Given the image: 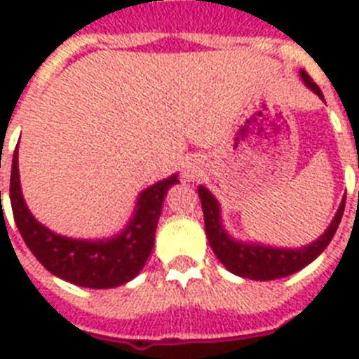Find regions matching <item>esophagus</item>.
Returning a JSON list of instances; mask_svg holds the SVG:
<instances>
[{
  "label": "esophagus",
  "instance_id": "1",
  "mask_svg": "<svg viewBox=\"0 0 359 359\" xmlns=\"http://www.w3.org/2000/svg\"><path fill=\"white\" fill-rule=\"evenodd\" d=\"M201 173H203V163L199 158H190V160L182 165V175H184V179L194 180L197 179Z\"/></svg>",
  "mask_w": 359,
  "mask_h": 359
}]
</instances>
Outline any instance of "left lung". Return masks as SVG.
<instances>
[{"instance_id":"8db88e82","label":"left lung","mask_w":359,"mask_h":359,"mask_svg":"<svg viewBox=\"0 0 359 359\" xmlns=\"http://www.w3.org/2000/svg\"><path fill=\"white\" fill-rule=\"evenodd\" d=\"M300 78L307 89H311L320 100H324L323 91L307 76L306 70H300ZM197 191H199L203 214H205V231H207L208 244L212 248L214 255L218 257L219 262L231 273L245 279H255V281L287 278L290 273L306 268L328 248L345 212V199H343L332 224L317 240L302 248H278V245L261 244V242L238 240L229 235V231L225 229L222 222V205L214 197L212 191L203 184H199Z\"/></svg>"}]
</instances>
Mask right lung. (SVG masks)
Segmentation results:
<instances>
[{"instance_id":"add662e5","label":"right lung","mask_w":359,"mask_h":359,"mask_svg":"<svg viewBox=\"0 0 359 359\" xmlns=\"http://www.w3.org/2000/svg\"><path fill=\"white\" fill-rule=\"evenodd\" d=\"M177 182L179 175L175 173L141 191L132 218L117 235L106 238H70L48 229L25 205L16 147L11 169V207L20 235L48 272L78 287L114 289L132 281L145 266L154 245L162 205L168 190Z\"/></svg>"}]
</instances>
